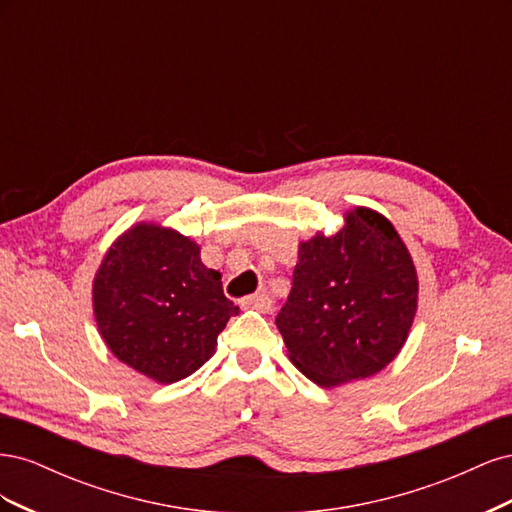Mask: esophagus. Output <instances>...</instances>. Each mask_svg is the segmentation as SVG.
Wrapping results in <instances>:
<instances>
[{
  "label": "esophagus",
  "mask_w": 512,
  "mask_h": 512,
  "mask_svg": "<svg viewBox=\"0 0 512 512\" xmlns=\"http://www.w3.org/2000/svg\"><path fill=\"white\" fill-rule=\"evenodd\" d=\"M241 305L243 307H250V309H258V312H271L273 301H271L269 294L258 292V294H250V297H245L241 301Z\"/></svg>",
  "instance_id": "34e87169"
}]
</instances>
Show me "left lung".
Instances as JSON below:
<instances>
[{
    "label": "left lung",
    "mask_w": 512,
    "mask_h": 512,
    "mask_svg": "<svg viewBox=\"0 0 512 512\" xmlns=\"http://www.w3.org/2000/svg\"><path fill=\"white\" fill-rule=\"evenodd\" d=\"M335 235L299 245L275 318L290 361L318 386L378 374L406 344L418 301L408 247L384 215L356 207Z\"/></svg>",
    "instance_id": "8db88e82"
}]
</instances>
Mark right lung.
Listing matches in <instances>:
<instances>
[{
	"label": "right lung",
	"mask_w": 512,
	"mask_h": 512,
	"mask_svg": "<svg viewBox=\"0 0 512 512\" xmlns=\"http://www.w3.org/2000/svg\"><path fill=\"white\" fill-rule=\"evenodd\" d=\"M94 314L121 363L160 384L188 378L239 307L200 247L173 228L136 224L111 245L94 280Z\"/></svg>",
	"instance_id": "right-lung-1"
}]
</instances>
